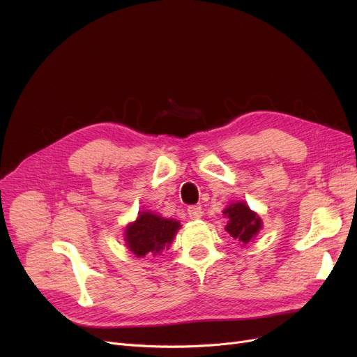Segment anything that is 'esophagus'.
Here are the masks:
<instances>
[{
    "label": "esophagus",
    "mask_w": 357,
    "mask_h": 357,
    "mask_svg": "<svg viewBox=\"0 0 357 357\" xmlns=\"http://www.w3.org/2000/svg\"><path fill=\"white\" fill-rule=\"evenodd\" d=\"M188 213H189L190 219H199V218H202L203 212H202V208L199 205H192V206L188 208Z\"/></svg>",
    "instance_id": "34e87169"
}]
</instances>
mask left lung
Returning <instances> with one entry per match:
<instances>
[{
	"label": "left lung",
	"mask_w": 357,
	"mask_h": 357,
	"mask_svg": "<svg viewBox=\"0 0 357 357\" xmlns=\"http://www.w3.org/2000/svg\"><path fill=\"white\" fill-rule=\"evenodd\" d=\"M224 213L229 219L225 229L240 244L250 243V240H252L261 228V219L245 203H232Z\"/></svg>",
	"instance_id": "1"
}]
</instances>
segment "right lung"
<instances>
[{"label": "right lung", "instance_id": "right-lung-1", "mask_svg": "<svg viewBox=\"0 0 357 357\" xmlns=\"http://www.w3.org/2000/svg\"><path fill=\"white\" fill-rule=\"evenodd\" d=\"M180 224L151 212H141L138 219L126 228V243L137 257L148 252L157 254L172 244Z\"/></svg>", "mask_w": 357, "mask_h": 357}]
</instances>
